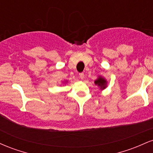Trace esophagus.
I'll return each instance as SVG.
<instances>
[{
	"mask_svg": "<svg viewBox=\"0 0 153 153\" xmlns=\"http://www.w3.org/2000/svg\"><path fill=\"white\" fill-rule=\"evenodd\" d=\"M79 77H80V78L81 79V80H82V79L84 78V73H80V74H79Z\"/></svg>",
	"mask_w": 153,
	"mask_h": 153,
	"instance_id": "esophagus-1",
	"label": "esophagus"
}]
</instances>
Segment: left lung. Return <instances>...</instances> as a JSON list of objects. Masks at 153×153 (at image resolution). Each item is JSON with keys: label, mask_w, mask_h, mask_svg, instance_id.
<instances>
[{"label": "left lung", "mask_w": 153, "mask_h": 153, "mask_svg": "<svg viewBox=\"0 0 153 153\" xmlns=\"http://www.w3.org/2000/svg\"><path fill=\"white\" fill-rule=\"evenodd\" d=\"M94 83L96 85H98L101 91L104 90V89L107 87L106 80L102 76L98 77V78L94 81Z\"/></svg>", "instance_id": "1"}]
</instances>
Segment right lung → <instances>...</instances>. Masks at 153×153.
<instances>
[{"label": "right lung", "mask_w": 153, "mask_h": 153, "mask_svg": "<svg viewBox=\"0 0 153 153\" xmlns=\"http://www.w3.org/2000/svg\"><path fill=\"white\" fill-rule=\"evenodd\" d=\"M68 82V81H67V80H66V81H65V82Z\"/></svg>", "instance_id": "1"}]
</instances>
